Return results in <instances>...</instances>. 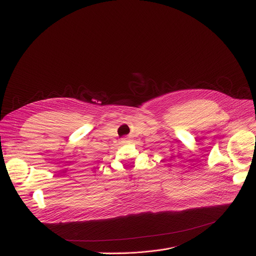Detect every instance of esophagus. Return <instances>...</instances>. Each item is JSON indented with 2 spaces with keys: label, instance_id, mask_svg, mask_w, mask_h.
I'll list each match as a JSON object with an SVG mask.
<instances>
[{
  "label": "esophagus",
  "instance_id": "1",
  "mask_svg": "<svg viewBox=\"0 0 256 256\" xmlns=\"http://www.w3.org/2000/svg\"><path fill=\"white\" fill-rule=\"evenodd\" d=\"M124 140H126V138H124Z\"/></svg>",
  "mask_w": 256,
  "mask_h": 256
}]
</instances>
